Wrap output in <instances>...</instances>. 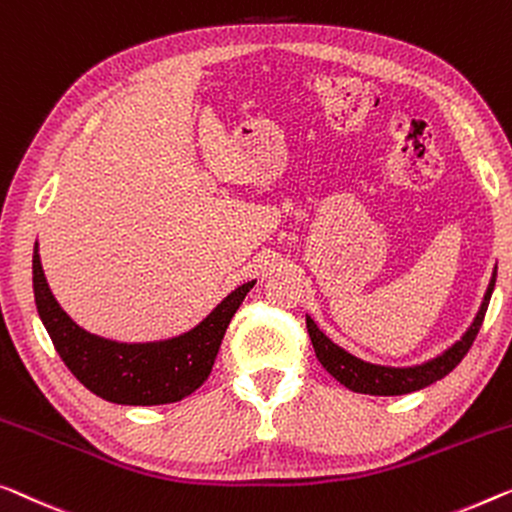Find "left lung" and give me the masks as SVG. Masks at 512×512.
I'll use <instances>...</instances> for the list:
<instances>
[{
    "label": "left lung",
    "mask_w": 512,
    "mask_h": 512,
    "mask_svg": "<svg viewBox=\"0 0 512 512\" xmlns=\"http://www.w3.org/2000/svg\"><path fill=\"white\" fill-rule=\"evenodd\" d=\"M494 282H497V271L492 273V280L485 292L483 305H480L474 324H471L469 331L462 335V340H457L455 345L451 349H446L441 356L432 358V361H427L423 365H414V368H386V365L365 363L361 358H356L349 352H345L342 347L335 345L333 340L326 338V335L319 331V326L312 322L308 315H305V326H308L312 347H315L319 363H322L326 372H331L342 386H347L349 391L365 393V395L414 393L434 384V381L444 379L448 372H453L455 365L467 356L471 345H474L480 326H483L487 305H490V299H492Z\"/></svg>",
    "instance_id": "left-lung-1"
}]
</instances>
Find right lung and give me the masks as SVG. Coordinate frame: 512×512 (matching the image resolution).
I'll use <instances>...</instances> for the list:
<instances>
[{
    "mask_svg": "<svg viewBox=\"0 0 512 512\" xmlns=\"http://www.w3.org/2000/svg\"><path fill=\"white\" fill-rule=\"evenodd\" d=\"M32 269L38 317L66 368L98 398L133 407L179 402L197 391L211 375L234 312L255 285L250 280L236 287L207 319L179 338L128 345L85 331L61 310L45 280L38 243Z\"/></svg>",
    "mask_w": 512,
    "mask_h": 512,
    "instance_id": "obj_1",
    "label": "right lung"
}]
</instances>
